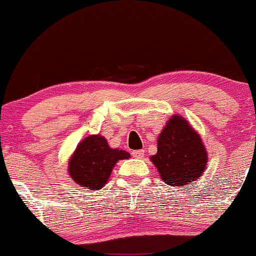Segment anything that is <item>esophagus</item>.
<instances>
[{
	"instance_id": "obj_1",
	"label": "esophagus",
	"mask_w": 256,
	"mask_h": 256,
	"mask_svg": "<svg viewBox=\"0 0 256 256\" xmlns=\"http://www.w3.org/2000/svg\"><path fill=\"white\" fill-rule=\"evenodd\" d=\"M131 154L134 158H142L144 156V150H134Z\"/></svg>"
}]
</instances>
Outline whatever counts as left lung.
I'll use <instances>...</instances> for the list:
<instances>
[{"label": "left lung", "mask_w": 256, "mask_h": 256, "mask_svg": "<svg viewBox=\"0 0 256 256\" xmlns=\"http://www.w3.org/2000/svg\"><path fill=\"white\" fill-rule=\"evenodd\" d=\"M152 162L163 182L186 188L202 176L208 166V152L200 134L181 116L169 118L158 140V152Z\"/></svg>", "instance_id": "8db88e82"}]
</instances>
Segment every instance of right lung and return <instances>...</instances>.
Returning <instances> with one entry per match:
<instances>
[{
	"mask_svg": "<svg viewBox=\"0 0 256 256\" xmlns=\"http://www.w3.org/2000/svg\"><path fill=\"white\" fill-rule=\"evenodd\" d=\"M130 158L125 150L112 149L100 134L86 137L69 160L68 172L78 186L100 190L108 181L112 169L119 160Z\"/></svg>",
	"mask_w": 256,
	"mask_h": 256,
	"instance_id": "add662e5",
	"label": "right lung"
}]
</instances>
